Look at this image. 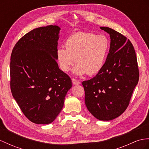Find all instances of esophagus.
<instances>
[{
    "label": "esophagus",
    "instance_id": "1",
    "mask_svg": "<svg viewBox=\"0 0 149 149\" xmlns=\"http://www.w3.org/2000/svg\"><path fill=\"white\" fill-rule=\"evenodd\" d=\"M72 82L73 83V85H79L80 84V82H79L77 79H76L74 78H72Z\"/></svg>",
    "mask_w": 149,
    "mask_h": 149
}]
</instances>
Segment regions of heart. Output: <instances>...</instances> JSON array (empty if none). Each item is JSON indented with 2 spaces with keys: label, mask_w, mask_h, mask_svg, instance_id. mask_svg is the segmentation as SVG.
<instances>
[{
  "label": "heart",
  "mask_w": 149,
  "mask_h": 149,
  "mask_svg": "<svg viewBox=\"0 0 149 149\" xmlns=\"http://www.w3.org/2000/svg\"><path fill=\"white\" fill-rule=\"evenodd\" d=\"M64 47L66 49L59 47L56 51L61 70L68 72L76 62L77 64L72 72L81 77L86 73L96 74L102 70L107 60L110 43L104 35L77 32L66 38Z\"/></svg>",
  "instance_id": "1"
}]
</instances>
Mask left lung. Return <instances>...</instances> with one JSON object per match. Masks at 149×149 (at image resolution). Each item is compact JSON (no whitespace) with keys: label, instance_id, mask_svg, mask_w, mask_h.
I'll use <instances>...</instances> for the list:
<instances>
[{"label":"left lung","instance_id":"8db88e82","mask_svg":"<svg viewBox=\"0 0 149 149\" xmlns=\"http://www.w3.org/2000/svg\"><path fill=\"white\" fill-rule=\"evenodd\" d=\"M110 35L106 62L95 77L82 82L88 111L101 121L118 118L128 107L139 79L135 49L129 40L114 30L100 27Z\"/></svg>","mask_w":149,"mask_h":149}]
</instances>
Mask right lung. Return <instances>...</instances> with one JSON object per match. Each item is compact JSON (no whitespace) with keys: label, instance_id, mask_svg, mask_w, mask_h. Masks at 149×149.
Returning <instances> with one entry per match:
<instances>
[{"label":"right lung","instance_id":"right-lung-1","mask_svg":"<svg viewBox=\"0 0 149 149\" xmlns=\"http://www.w3.org/2000/svg\"><path fill=\"white\" fill-rule=\"evenodd\" d=\"M61 28L40 27L24 35L10 56V90L29 120L36 124L53 122L64 106L71 79L57 63Z\"/></svg>","mask_w":149,"mask_h":149}]
</instances>
